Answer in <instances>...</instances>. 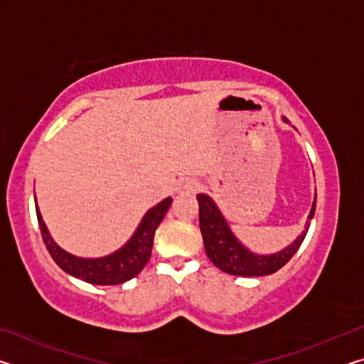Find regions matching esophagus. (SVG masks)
<instances>
[{"instance_id":"1","label":"esophagus","mask_w":364,"mask_h":364,"mask_svg":"<svg viewBox=\"0 0 364 364\" xmlns=\"http://www.w3.org/2000/svg\"><path fill=\"white\" fill-rule=\"evenodd\" d=\"M197 188H199V183L193 180V178H186V180H183L180 181V184H178L176 193L181 196H189V194H194Z\"/></svg>"}]
</instances>
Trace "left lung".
<instances>
[{
  "instance_id": "obj_1",
  "label": "left lung",
  "mask_w": 364,
  "mask_h": 364,
  "mask_svg": "<svg viewBox=\"0 0 364 364\" xmlns=\"http://www.w3.org/2000/svg\"><path fill=\"white\" fill-rule=\"evenodd\" d=\"M282 120L289 123L286 117H282ZM197 200H199V226L207 257L210 258L215 267L225 271V273L234 276H249V278L250 276L273 274L284 267L304 242L308 228H310V221L313 220V215L316 210L315 196L310 215H308L305 223V230L301 231L300 236H297L291 245L276 252V254L262 255L252 252L239 241L210 196L197 194Z\"/></svg>"
}]
</instances>
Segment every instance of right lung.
Masks as SVG:
<instances>
[{
    "label": "right lung",
    "instance_id": "right-lung-1",
    "mask_svg": "<svg viewBox=\"0 0 364 364\" xmlns=\"http://www.w3.org/2000/svg\"><path fill=\"white\" fill-rule=\"evenodd\" d=\"M170 205L171 197H167V199L159 202L157 205L149 208L143 220H141V223L138 225L136 231L133 232V236L119 250L100 258H83L69 254V252H65L63 247H59L54 242L45 221L41 218L40 208L36 205L35 199V208L36 217H38L41 237L49 255L53 257V260L58 263V267L64 269L67 274L96 286L123 284V282L130 281L134 276L139 274V271L149 262L154 244V234H156L157 226L164 220Z\"/></svg>",
    "mask_w": 364,
    "mask_h": 364
}]
</instances>
